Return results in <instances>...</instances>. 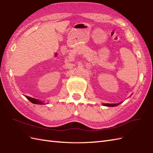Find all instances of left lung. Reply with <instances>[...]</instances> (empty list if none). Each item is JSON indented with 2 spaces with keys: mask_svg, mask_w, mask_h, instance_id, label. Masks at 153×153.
<instances>
[{
  "mask_svg": "<svg viewBox=\"0 0 153 153\" xmlns=\"http://www.w3.org/2000/svg\"><path fill=\"white\" fill-rule=\"evenodd\" d=\"M120 103H118V104H103V105L106 106H115L119 105Z\"/></svg>",
  "mask_w": 153,
  "mask_h": 153,
  "instance_id": "8db88e82",
  "label": "left lung"
}]
</instances>
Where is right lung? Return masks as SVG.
<instances>
[{
	"mask_svg": "<svg viewBox=\"0 0 153 153\" xmlns=\"http://www.w3.org/2000/svg\"><path fill=\"white\" fill-rule=\"evenodd\" d=\"M25 97L27 98L29 101L30 102H31L32 103H34V104H42L43 102H41L40 101H39V100H37L36 99H34V98H32L30 97H29V96H25Z\"/></svg>",
	"mask_w": 153,
	"mask_h": 153,
	"instance_id": "add662e5",
	"label": "right lung"
}]
</instances>
